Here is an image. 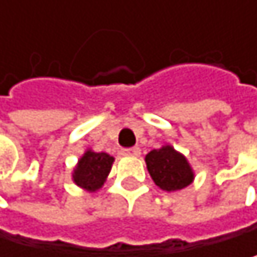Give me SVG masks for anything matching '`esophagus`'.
Wrapping results in <instances>:
<instances>
[{
	"instance_id": "esophagus-1",
	"label": "esophagus",
	"mask_w": 257,
	"mask_h": 257,
	"mask_svg": "<svg viewBox=\"0 0 257 257\" xmlns=\"http://www.w3.org/2000/svg\"><path fill=\"white\" fill-rule=\"evenodd\" d=\"M124 157H139L140 156V148H126L121 151Z\"/></svg>"
}]
</instances>
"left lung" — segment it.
Instances as JSON below:
<instances>
[{
    "label": "left lung",
    "mask_w": 257,
    "mask_h": 257,
    "mask_svg": "<svg viewBox=\"0 0 257 257\" xmlns=\"http://www.w3.org/2000/svg\"><path fill=\"white\" fill-rule=\"evenodd\" d=\"M145 162L154 183L166 193L183 190L194 180V171L190 162L171 145H163L159 150L150 151Z\"/></svg>",
    "instance_id": "8db88e82"
}]
</instances>
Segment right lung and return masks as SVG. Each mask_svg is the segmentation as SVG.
<instances>
[{
    "label": "right lung",
    "instance_id": "right-lung-1",
    "mask_svg": "<svg viewBox=\"0 0 257 257\" xmlns=\"http://www.w3.org/2000/svg\"><path fill=\"white\" fill-rule=\"evenodd\" d=\"M112 163V156L106 153H95L89 148L77 162L72 171V180L80 188L89 193H95L104 185L107 176L111 173Z\"/></svg>",
    "mask_w": 257,
    "mask_h": 257
}]
</instances>
